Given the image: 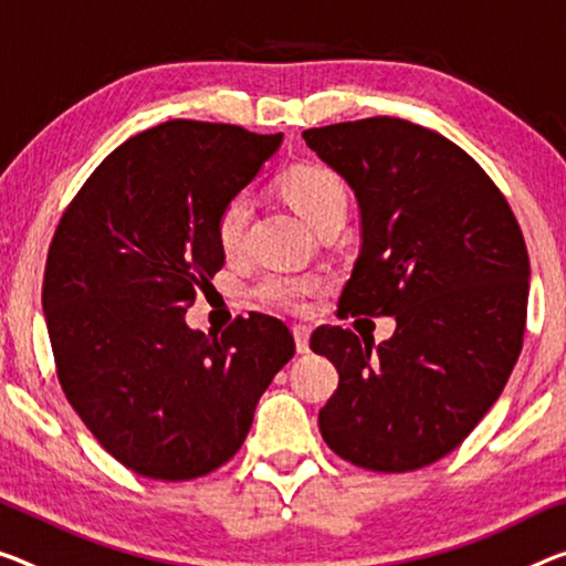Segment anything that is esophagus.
Instances as JSON below:
<instances>
[{"label": "esophagus", "instance_id": "34e87169", "mask_svg": "<svg viewBox=\"0 0 566 566\" xmlns=\"http://www.w3.org/2000/svg\"><path fill=\"white\" fill-rule=\"evenodd\" d=\"M293 338H295V349H298V354H306L308 352L311 328L308 326H293Z\"/></svg>", "mask_w": 566, "mask_h": 566}]
</instances>
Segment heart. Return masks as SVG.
Returning <instances> with one entry per match:
<instances>
[{
	"label": "heart",
	"instance_id": "b5f03b06",
	"mask_svg": "<svg viewBox=\"0 0 566 566\" xmlns=\"http://www.w3.org/2000/svg\"><path fill=\"white\" fill-rule=\"evenodd\" d=\"M283 195L295 207L303 220L313 228L334 220V217H344L346 212V189L344 181L336 177L332 169L316 167V164H301L285 174L283 181ZM250 222V197L248 195H234L222 205L220 214H217L214 232L217 242H220L222 253L234 255L240 253L242 242H245ZM316 277H298V275H283L271 273L265 275L258 285V295L268 306L285 308V311H298L303 308L306 295L318 289Z\"/></svg>",
	"mask_w": 566,
	"mask_h": 566
}]
</instances>
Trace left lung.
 <instances>
[{"mask_svg": "<svg viewBox=\"0 0 566 566\" xmlns=\"http://www.w3.org/2000/svg\"><path fill=\"white\" fill-rule=\"evenodd\" d=\"M303 138L361 214L338 308L397 321L379 346L342 326L311 336L338 371L321 434L367 471H417L455 450L506 387L526 326L524 234L489 174L430 128L377 116Z\"/></svg>", "mask_w": 566, "mask_h": 566, "instance_id": "left-lung-1", "label": "left lung"}]
</instances>
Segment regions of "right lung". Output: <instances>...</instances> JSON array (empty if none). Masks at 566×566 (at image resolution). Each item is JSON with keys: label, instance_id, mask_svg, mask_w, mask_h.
<instances>
[{"label": "right lung", "instance_id": "obj_1", "mask_svg": "<svg viewBox=\"0 0 566 566\" xmlns=\"http://www.w3.org/2000/svg\"><path fill=\"white\" fill-rule=\"evenodd\" d=\"M283 134L167 120L95 169L50 242L42 311L57 379L95 440L134 473L189 481L245 442L258 399L293 359L283 321L189 328L224 265L214 222Z\"/></svg>", "mask_w": 566, "mask_h": 566}]
</instances>
